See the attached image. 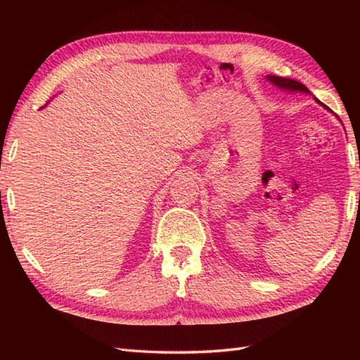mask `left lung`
Instances as JSON below:
<instances>
[{
    "instance_id": "left-lung-1",
    "label": "left lung",
    "mask_w": 360,
    "mask_h": 360,
    "mask_svg": "<svg viewBox=\"0 0 360 360\" xmlns=\"http://www.w3.org/2000/svg\"><path fill=\"white\" fill-rule=\"evenodd\" d=\"M271 83L277 85L278 88L283 89H292V91H303V93H309V89L303 85V83L297 82V80H290V79H283V77H275V75H269L267 77Z\"/></svg>"
}]
</instances>
